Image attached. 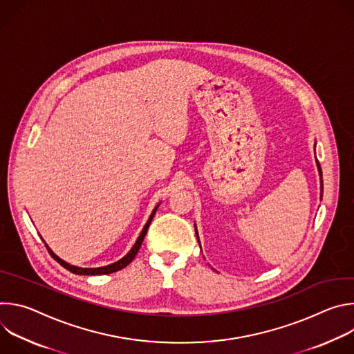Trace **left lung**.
Here are the masks:
<instances>
[{
	"instance_id": "left-lung-1",
	"label": "left lung",
	"mask_w": 354,
	"mask_h": 354,
	"mask_svg": "<svg viewBox=\"0 0 354 354\" xmlns=\"http://www.w3.org/2000/svg\"><path fill=\"white\" fill-rule=\"evenodd\" d=\"M315 145H317V142H315ZM315 158H317V157H315ZM317 167H318V172H319V176H321V197H322V189H324V185H322V171H321V165H319L318 160H317ZM194 231H196V236H197V241H198V235H197L196 224H194ZM198 243H200V242H198Z\"/></svg>"
}]
</instances>
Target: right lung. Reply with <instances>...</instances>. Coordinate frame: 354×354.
Here are the masks:
<instances>
[{
    "instance_id": "add662e5",
    "label": "right lung",
    "mask_w": 354,
    "mask_h": 354,
    "mask_svg": "<svg viewBox=\"0 0 354 354\" xmlns=\"http://www.w3.org/2000/svg\"><path fill=\"white\" fill-rule=\"evenodd\" d=\"M158 206H160V203L154 207V210H153V213H151V216H149V218H148V221L145 223V225H144V228H142V231L140 232V235H138V238H137V241H136V243L133 245V248L129 250V254L126 255V257H123L122 259H119L118 262H115V263H112V265H108V266H102V268H78V266H73V265H70V263H67L66 261H63V259H60L55 252L50 249L48 246H47V243L44 242V245H46V248L48 249V252H50V255H52L64 269H67V270H70L71 273H74V274H85V276H95V274H109V273H115V272H118V270H120V269H123V268H126L134 258H136V255H137V252H138V249H140V246H141V243H142V241H144V236H145V234H147V231H148V227H149V224H151V221H153V218H154V216H156V212H157V209H158ZM43 239V238H41Z\"/></svg>"
}]
</instances>
